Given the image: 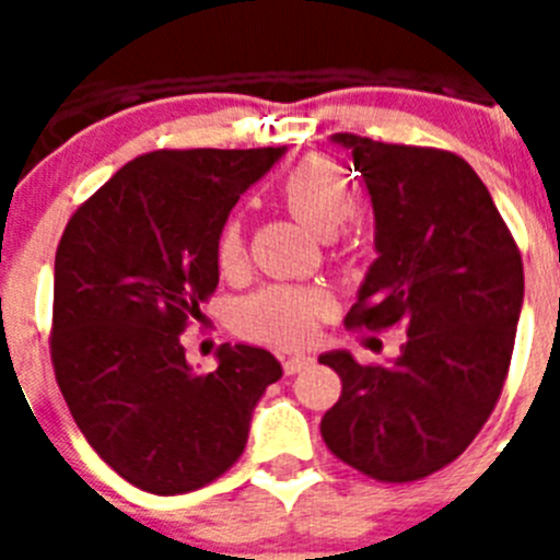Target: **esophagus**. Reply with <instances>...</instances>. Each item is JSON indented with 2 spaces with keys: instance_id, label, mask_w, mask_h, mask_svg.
<instances>
[{
  "instance_id": "34e87169",
  "label": "esophagus",
  "mask_w": 560,
  "mask_h": 560,
  "mask_svg": "<svg viewBox=\"0 0 560 560\" xmlns=\"http://www.w3.org/2000/svg\"><path fill=\"white\" fill-rule=\"evenodd\" d=\"M311 364H314V355H308V353H289V355H283V370L289 375L303 373V370H308Z\"/></svg>"
}]
</instances>
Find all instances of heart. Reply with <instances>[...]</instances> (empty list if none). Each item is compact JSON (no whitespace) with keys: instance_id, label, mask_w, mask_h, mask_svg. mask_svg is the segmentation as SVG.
Returning a JSON list of instances; mask_svg holds the SVG:
<instances>
[{"instance_id":"b5f03b06","label":"heart","mask_w":560,"mask_h":560,"mask_svg":"<svg viewBox=\"0 0 560 560\" xmlns=\"http://www.w3.org/2000/svg\"><path fill=\"white\" fill-rule=\"evenodd\" d=\"M280 201L311 232L330 237L353 210V190L336 162L325 160V156H305L280 182ZM215 255H219V266L224 271L241 264V257H244L241 221H224ZM323 308L325 296L319 291L300 289V285H266L241 303L237 328L252 339L294 348V345L311 339Z\"/></svg>"}]
</instances>
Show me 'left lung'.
<instances>
[{"instance_id":"left-lung-1","label":"left lung","mask_w":560,"mask_h":560,"mask_svg":"<svg viewBox=\"0 0 560 560\" xmlns=\"http://www.w3.org/2000/svg\"><path fill=\"white\" fill-rule=\"evenodd\" d=\"M375 210V249L348 328H407L387 368L319 355L341 378L330 454L378 482H415L471 446L502 395L524 300L522 252L474 167L452 151L336 133Z\"/></svg>"}]
</instances>
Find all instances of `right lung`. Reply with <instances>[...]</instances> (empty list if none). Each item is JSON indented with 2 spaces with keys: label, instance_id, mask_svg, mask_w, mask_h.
<instances>
[{
  "label": "right lung",
  "instance_id": "add662e5",
  "mask_svg": "<svg viewBox=\"0 0 560 560\" xmlns=\"http://www.w3.org/2000/svg\"><path fill=\"white\" fill-rule=\"evenodd\" d=\"M283 148L142 153L89 196L56 252L49 355L78 429L140 491L176 497L230 471L252 409L283 370L221 345L192 373L182 334L219 285L226 215Z\"/></svg>",
  "mask_w": 560,
  "mask_h": 560
}]
</instances>
